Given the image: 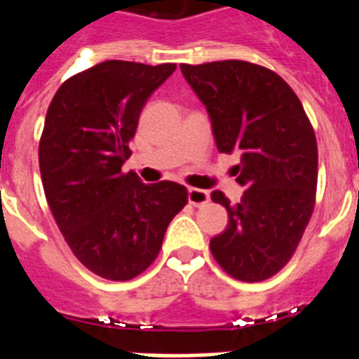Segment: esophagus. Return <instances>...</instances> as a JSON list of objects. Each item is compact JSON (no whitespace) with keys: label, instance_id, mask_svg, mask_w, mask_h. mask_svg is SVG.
<instances>
[{"label":"esophagus","instance_id":"obj_1","mask_svg":"<svg viewBox=\"0 0 359 359\" xmlns=\"http://www.w3.org/2000/svg\"><path fill=\"white\" fill-rule=\"evenodd\" d=\"M208 199H210V194L207 190H201V188H188V203L194 205V207H203L207 205Z\"/></svg>","mask_w":359,"mask_h":359}]
</instances>
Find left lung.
I'll return each instance as SVG.
<instances>
[{"label":"left lung","instance_id":"8db88e82","mask_svg":"<svg viewBox=\"0 0 359 359\" xmlns=\"http://www.w3.org/2000/svg\"><path fill=\"white\" fill-rule=\"evenodd\" d=\"M205 104L219 152H240L236 205L214 203L229 224L210 240L214 259L240 281H262L289 262L315 207L318 152L313 126L289 83L248 61L180 65Z\"/></svg>","mask_w":359,"mask_h":359}]
</instances>
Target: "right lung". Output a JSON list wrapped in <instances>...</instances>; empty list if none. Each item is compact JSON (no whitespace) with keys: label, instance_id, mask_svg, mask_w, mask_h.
I'll list each match as a JSON object with an SVG mask.
<instances>
[{"label":"right lung","instance_id":"obj_1","mask_svg":"<svg viewBox=\"0 0 359 359\" xmlns=\"http://www.w3.org/2000/svg\"><path fill=\"white\" fill-rule=\"evenodd\" d=\"M177 65L104 61L72 76L48 108L39 145L48 205L78 261L111 281L135 278L156 259L182 184H143L123 173L149 97Z\"/></svg>","mask_w":359,"mask_h":359}]
</instances>
